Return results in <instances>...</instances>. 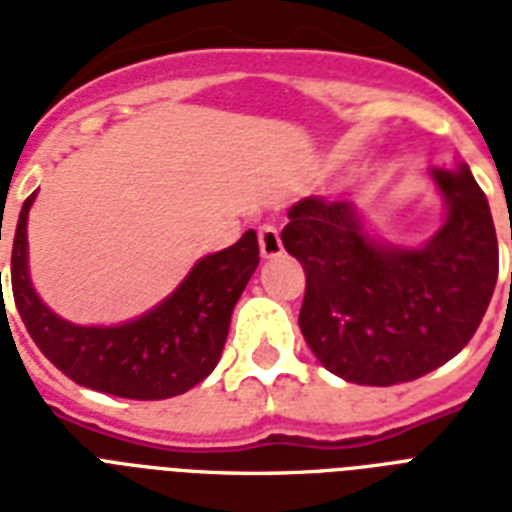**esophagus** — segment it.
Returning <instances> with one entry per match:
<instances>
[{
  "label": "esophagus",
  "instance_id": "esophagus-1",
  "mask_svg": "<svg viewBox=\"0 0 512 512\" xmlns=\"http://www.w3.org/2000/svg\"><path fill=\"white\" fill-rule=\"evenodd\" d=\"M260 255L263 257H279L281 255V236H279V228L273 223H265L260 225Z\"/></svg>",
  "mask_w": 512,
  "mask_h": 512
}]
</instances>
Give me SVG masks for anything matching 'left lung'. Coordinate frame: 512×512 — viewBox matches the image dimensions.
<instances>
[{"label":"left lung","instance_id":"1","mask_svg":"<svg viewBox=\"0 0 512 512\" xmlns=\"http://www.w3.org/2000/svg\"><path fill=\"white\" fill-rule=\"evenodd\" d=\"M433 177L449 215L422 249L372 241L348 201L308 196L289 209L281 241L305 268L300 329L342 380H417L457 356L489 308L500 273L489 201L465 164Z\"/></svg>","mask_w":512,"mask_h":512}]
</instances>
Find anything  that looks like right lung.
Masks as SVG:
<instances>
[{
  "instance_id": "obj_1",
  "label": "right lung",
  "mask_w": 512,
  "mask_h": 512,
  "mask_svg": "<svg viewBox=\"0 0 512 512\" xmlns=\"http://www.w3.org/2000/svg\"><path fill=\"white\" fill-rule=\"evenodd\" d=\"M31 193L12 239V297L36 348L76 385L119 398L159 401L199 385L220 361L231 313L260 263L257 233L207 255L162 305L122 327H76L36 297L26 263Z\"/></svg>"
}]
</instances>
